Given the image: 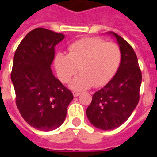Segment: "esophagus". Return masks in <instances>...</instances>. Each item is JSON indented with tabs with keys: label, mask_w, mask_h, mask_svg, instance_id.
<instances>
[{
	"label": "esophagus",
	"mask_w": 157,
	"mask_h": 157,
	"mask_svg": "<svg viewBox=\"0 0 157 157\" xmlns=\"http://www.w3.org/2000/svg\"><path fill=\"white\" fill-rule=\"evenodd\" d=\"M81 95V93L78 92H73V96L74 97H79V96Z\"/></svg>",
	"instance_id": "1"
}]
</instances>
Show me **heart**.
<instances>
[{"mask_svg": "<svg viewBox=\"0 0 157 157\" xmlns=\"http://www.w3.org/2000/svg\"><path fill=\"white\" fill-rule=\"evenodd\" d=\"M120 61L121 51L116 44L98 38H85L70 45L69 54L55 55V66L63 82H70L80 69L82 73L72 80L70 87L82 91L93 85L97 87L106 85L117 71Z\"/></svg>", "mask_w": 157, "mask_h": 157, "instance_id": "1", "label": "heart"}]
</instances>
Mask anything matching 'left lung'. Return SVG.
Masks as SVG:
<instances>
[{"mask_svg":"<svg viewBox=\"0 0 157 157\" xmlns=\"http://www.w3.org/2000/svg\"><path fill=\"white\" fill-rule=\"evenodd\" d=\"M121 51V61L114 76L92 95L86 116L94 127L112 130L123 124L138 104L142 75L134 49L124 39L113 32Z\"/></svg>","mask_w":157,"mask_h":157,"instance_id":"obj_1","label":"left lung"}]
</instances>
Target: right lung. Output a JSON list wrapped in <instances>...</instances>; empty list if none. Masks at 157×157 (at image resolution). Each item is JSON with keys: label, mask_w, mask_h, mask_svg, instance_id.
Wrapping results in <instances>:
<instances>
[{"label": "right lung", "mask_w": 157, "mask_h": 157, "mask_svg": "<svg viewBox=\"0 0 157 157\" xmlns=\"http://www.w3.org/2000/svg\"><path fill=\"white\" fill-rule=\"evenodd\" d=\"M63 33L38 28L29 32L17 48L11 74L16 104L29 125L51 131L64 123L72 92L55 78L50 68L55 46Z\"/></svg>", "instance_id": "right-lung-1"}]
</instances>
